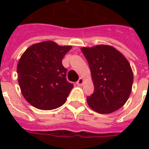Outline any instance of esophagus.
<instances>
[{"instance_id": "esophagus-1", "label": "esophagus", "mask_w": 149, "mask_h": 149, "mask_svg": "<svg viewBox=\"0 0 149 149\" xmlns=\"http://www.w3.org/2000/svg\"><path fill=\"white\" fill-rule=\"evenodd\" d=\"M83 83H84V79L81 77L79 80H78L77 82V85H82Z\"/></svg>"}]
</instances>
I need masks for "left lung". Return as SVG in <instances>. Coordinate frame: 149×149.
Returning a JSON list of instances; mask_svg holds the SVG:
<instances>
[{"instance_id": "left-lung-1", "label": "left lung", "mask_w": 149, "mask_h": 149, "mask_svg": "<svg viewBox=\"0 0 149 149\" xmlns=\"http://www.w3.org/2000/svg\"><path fill=\"white\" fill-rule=\"evenodd\" d=\"M87 59L94 92L87 97L88 106L98 113L107 114L120 109L130 96L133 73L123 54L112 46L81 48Z\"/></svg>"}]
</instances>
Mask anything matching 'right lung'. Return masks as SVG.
<instances>
[{"mask_svg":"<svg viewBox=\"0 0 149 149\" xmlns=\"http://www.w3.org/2000/svg\"><path fill=\"white\" fill-rule=\"evenodd\" d=\"M72 46H60L48 40L28 48L17 65L18 83L31 105L51 110L65 103L73 84L66 80L62 59Z\"/></svg>","mask_w":149,"mask_h":149,"instance_id":"right-lung-1","label":"right lung"}]
</instances>
